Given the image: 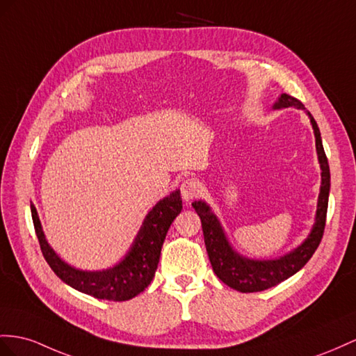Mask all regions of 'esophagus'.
<instances>
[{
	"label": "esophagus",
	"mask_w": 356,
	"mask_h": 356,
	"mask_svg": "<svg viewBox=\"0 0 356 356\" xmlns=\"http://www.w3.org/2000/svg\"><path fill=\"white\" fill-rule=\"evenodd\" d=\"M180 193H181V198H184L185 202L188 203L193 198H195L200 193H202V184H200L198 180H194V179H186V180L181 181Z\"/></svg>",
	"instance_id": "1"
}]
</instances>
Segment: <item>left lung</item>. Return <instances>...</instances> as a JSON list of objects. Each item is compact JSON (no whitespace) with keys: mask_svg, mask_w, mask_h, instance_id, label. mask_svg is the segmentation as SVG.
I'll return each instance as SVG.
<instances>
[{"mask_svg":"<svg viewBox=\"0 0 356 356\" xmlns=\"http://www.w3.org/2000/svg\"><path fill=\"white\" fill-rule=\"evenodd\" d=\"M290 106L304 109L305 114L308 115L309 123H312L314 131L317 159L322 170L321 193H318L317 198L314 224L302 243L284 254V256H280L275 259H251L247 256H242L241 252L236 251L230 239L227 238V233L220 221V218L213 213L211 206H209L204 200H197V202L193 203V207L195 209L200 220H202L206 251L209 260H211L213 272L224 284L238 291H242V293H252V291L270 289L280 284L281 281L295 275V273L302 269L307 265V261L313 257V254L317 250L323 236L327 212V198H330L331 189L330 165H327V159L323 150L318 126L313 115L307 111L300 100H298L293 96L282 93L277 99V102L273 104L272 109H282Z\"/></svg>","mask_w":356,"mask_h":356,"instance_id":"8db88e82","label":"left lung"}]
</instances>
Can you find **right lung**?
<instances>
[{
  "label": "right lung",
  "mask_w": 356,
  "mask_h": 356,
  "mask_svg": "<svg viewBox=\"0 0 356 356\" xmlns=\"http://www.w3.org/2000/svg\"><path fill=\"white\" fill-rule=\"evenodd\" d=\"M180 189L154 204L136 233L131 248L114 266L100 270H83L63 260L48 243L38 211L31 203V216L35 234L44 260L56 275L67 286L97 299L127 300L147 287L158 269L162 243L175 218L181 212Z\"/></svg>",
  "instance_id": "right-lung-1"
}]
</instances>
